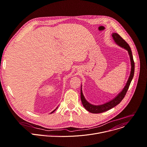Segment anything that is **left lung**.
<instances>
[{
    "mask_svg": "<svg viewBox=\"0 0 147 147\" xmlns=\"http://www.w3.org/2000/svg\"><path fill=\"white\" fill-rule=\"evenodd\" d=\"M112 37H113L114 41L115 42V43L117 45H118L119 47H121L128 51V53L129 56V58H130L131 66L130 75L129 76L128 81H127L125 87L122 90V91L119 93H118V94L115 98H114L113 100H110V101H108L107 102H105L103 104H101V105H93V104H91L90 102H88L86 100L85 97H84V95H83V92H82V86H81L80 94H81V100H82V104L84 106V107L88 111H89L91 113H94V114L101 113L105 112L106 111H108V110L113 109V107H114L115 106L118 105L124 98L126 93H127V91H128V89L130 85V83L133 78V77H134L135 64H134V60H133L132 51H131L129 46L118 34H117L116 33H113L112 34Z\"/></svg>",
    "mask_w": 147,
    "mask_h": 147,
    "instance_id": "left-lung-1",
    "label": "left lung"
}]
</instances>
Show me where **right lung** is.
Here are the masks:
<instances>
[{
	"mask_svg": "<svg viewBox=\"0 0 147 147\" xmlns=\"http://www.w3.org/2000/svg\"><path fill=\"white\" fill-rule=\"evenodd\" d=\"M57 108H58V107H57V108H56V109H55V110H53V111H52V112H51V113H53V112H54V111H56V110H57Z\"/></svg>",
	"mask_w": 147,
	"mask_h": 147,
	"instance_id": "obj_1",
	"label": "right lung"
}]
</instances>
